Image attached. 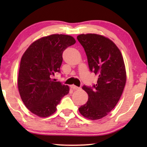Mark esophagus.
<instances>
[{
	"label": "esophagus",
	"mask_w": 147,
	"mask_h": 147,
	"mask_svg": "<svg viewBox=\"0 0 147 147\" xmlns=\"http://www.w3.org/2000/svg\"><path fill=\"white\" fill-rule=\"evenodd\" d=\"M70 88L73 90H79L80 89L79 87H78V86H76L75 85H71L70 86Z\"/></svg>",
	"instance_id": "34e87169"
}]
</instances>
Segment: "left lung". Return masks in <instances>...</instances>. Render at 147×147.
I'll use <instances>...</instances> for the list:
<instances>
[{"instance_id": "obj_1", "label": "left lung", "mask_w": 147, "mask_h": 147, "mask_svg": "<svg viewBox=\"0 0 147 147\" xmlns=\"http://www.w3.org/2000/svg\"><path fill=\"white\" fill-rule=\"evenodd\" d=\"M77 39L85 50L90 71L98 76L92 87H82L88 100L79 111L86 118L98 120L107 115L121 97L126 80L123 57L117 46L104 36L82 34Z\"/></svg>"}]
</instances>
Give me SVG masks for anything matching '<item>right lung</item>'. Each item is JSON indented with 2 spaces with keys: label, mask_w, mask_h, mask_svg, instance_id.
I'll use <instances>...</instances> for the list:
<instances>
[{
  "label": "right lung",
  "mask_w": 147,
  "mask_h": 147,
  "mask_svg": "<svg viewBox=\"0 0 147 147\" xmlns=\"http://www.w3.org/2000/svg\"><path fill=\"white\" fill-rule=\"evenodd\" d=\"M76 43L69 35L55 34L33 42L22 56L18 88L24 104L32 113L47 117L57 110L69 88L52 79L60 73L64 50Z\"/></svg>",
  "instance_id": "right-lung-1"
}]
</instances>
